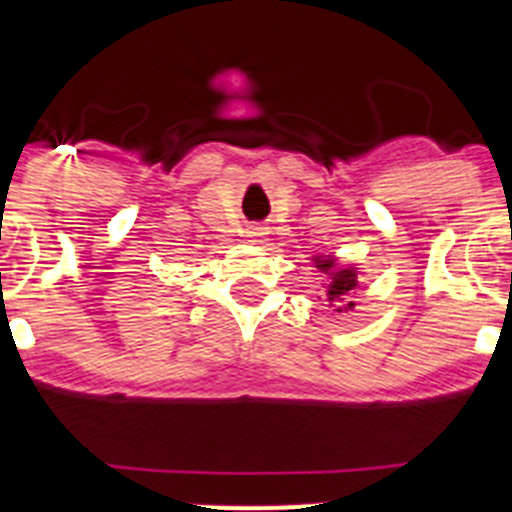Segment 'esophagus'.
<instances>
[{
  "instance_id": "obj_1",
  "label": "esophagus",
  "mask_w": 512,
  "mask_h": 512,
  "mask_svg": "<svg viewBox=\"0 0 512 512\" xmlns=\"http://www.w3.org/2000/svg\"><path fill=\"white\" fill-rule=\"evenodd\" d=\"M266 233H269V230H266L264 225H248L246 228V238L251 243H261L266 238Z\"/></svg>"
}]
</instances>
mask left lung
Masks as SVG:
<instances>
[{
	"mask_svg": "<svg viewBox=\"0 0 512 512\" xmlns=\"http://www.w3.org/2000/svg\"><path fill=\"white\" fill-rule=\"evenodd\" d=\"M312 264L328 277L325 300L330 302V307H336V312L354 310L356 302L351 300V295L359 289V271H356V266L338 264L336 256H312Z\"/></svg>",
	"mask_w": 512,
	"mask_h": 512,
	"instance_id": "obj_1",
	"label": "left lung"
}]
</instances>
